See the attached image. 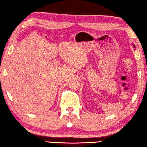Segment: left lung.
<instances>
[{"label":"left lung","instance_id":"left-lung-1","mask_svg":"<svg viewBox=\"0 0 147 147\" xmlns=\"http://www.w3.org/2000/svg\"><path fill=\"white\" fill-rule=\"evenodd\" d=\"M134 46V47H135V46Z\"/></svg>","mask_w":147,"mask_h":147}]
</instances>
